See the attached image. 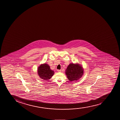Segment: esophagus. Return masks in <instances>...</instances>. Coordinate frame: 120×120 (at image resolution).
Segmentation results:
<instances>
[{"mask_svg": "<svg viewBox=\"0 0 120 120\" xmlns=\"http://www.w3.org/2000/svg\"><path fill=\"white\" fill-rule=\"evenodd\" d=\"M61 70H57V71H58V72H61Z\"/></svg>", "mask_w": 120, "mask_h": 120, "instance_id": "esophagus-1", "label": "esophagus"}]
</instances>
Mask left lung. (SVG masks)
I'll list each match as a JSON object with an SVG mask.
<instances>
[{"label":"left lung","mask_w":120,"mask_h":120,"mask_svg":"<svg viewBox=\"0 0 120 120\" xmlns=\"http://www.w3.org/2000/svg\"><path fill=\"white\" fill-rule=\"evenodd\" d=\"M66 74L70 81H77L83 74V69L79 64L71 63L68 66L66 70Z\"/></svg>","instance_id":"left-lung-1"}]
</instances>
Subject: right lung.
Wrapping results in <instances>:
<instances>
[{
    "instance_id": "add662e5",
    "label": "right lung",
    "mask_w": 120,
    "mask_h": 120,
    "mask_svg": "<svg viewBox=\"0 0 120 120\" xmlns=\"http://www.w3.org/2000/svg\"><path fill=\"white\" fill-rule=\"evenodd\" d=\"M38 74L41 78L45 80H48L52 77L54 71L50 69L49 65L46 64H42L38 69Z\"/></svg>"
}]
</instances>
